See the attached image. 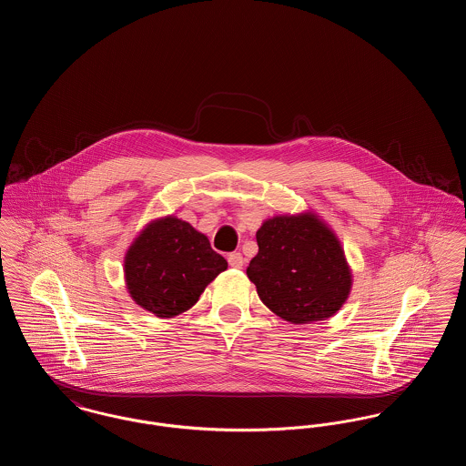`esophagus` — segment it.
Returning <instances> with one entry per match:
<instances>
[{
    "label": "esophagus",
    "mask_w": 466,
    "mask_h": 466,
    "mask_svg": "<svg viewBox=\"0 0 466 466\" xmlns=\"http://www.w3.org/2000/svg\"><path fill=\"white\" fill-rule=\"evenodd\" d=\"M228 266L234 268H241L244 266V258L241 253H230L228 255Z\"/></svg>",
    "instance_id": "esophagus-1"
}]
</instances>
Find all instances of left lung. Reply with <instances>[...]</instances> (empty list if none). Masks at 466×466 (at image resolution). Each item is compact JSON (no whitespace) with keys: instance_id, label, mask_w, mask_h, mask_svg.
Returning a JSON list of instances; mask_svg holds the SVG:
<instances>
[{"instance_id":"1","label":"left lung","mask_w":466,"mask_h":466,"mask_svg":"<svg viewBox=\"0 0 466 466\" xmlns=\"http://www.w3.org/2000/svg\"><path fill=\"white\" fill-rule=\"evenodd\" d=\"M246 274L268 309L293 325L332 318L353 287L337 234L314 211L276 215L257 230Z\"/></svg>"}]
</instances>
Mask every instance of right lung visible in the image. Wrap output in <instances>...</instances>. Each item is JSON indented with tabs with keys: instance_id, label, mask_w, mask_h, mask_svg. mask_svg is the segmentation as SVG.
I'll return each instance as SVG.
<instances>
[{
	"instance_id": "obj_1",
	"label": "right lung",
	"mask_w": 466,
	"mask_h": 466,
	"mask_svg": "<svg viewBox=\"0 0 466 466\" xmlns=\"http://www.w3.org/2000/svg\"><path fill=\"white\" fill-rule=\"evenodd\" d=\"M225 268L227 260L211 249L209 239L173 215L147 223L124 257L131 299L157 318L190 309Z\"/></svg>"
}]
</instances>
